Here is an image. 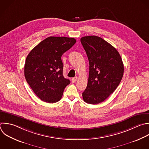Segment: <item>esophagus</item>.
Listing matches in <instances>:
<instances>
[{"label": "esophagus", "instance_id": "esophagus-1", "mask_svg": "<svg viewBox=\"0 0 149 149\" xmlns=\"http://www.w3.org/2000/svg\"><path fill=\"white\" fill-rule=\"evenodd\" d=\"M77 80V77H75L72 79V83L76 82Z\"/></svg>", "mask_w": 149, "mask_h": 149}]
</instances>
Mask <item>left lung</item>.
I'll use <instances>...</instances> for the list:
<instances>
[{"label":"left lung","mask_w":149,"mask_h":149,"mask_svg":"<svg viewBox=\"0 0 149 149\" xmlns=\"http://www.w3.org/2000/svg\"><path fill=\"white\" fill-rule=\"evenodd\" d=\"M89 61V76L83 100L97 104L105 100L118 86L124 67L118 51L102 38L94 36L81 38Z\"/></svg>","instance_id":"1"}]
</instances>
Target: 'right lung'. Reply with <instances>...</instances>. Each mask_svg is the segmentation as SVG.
Here are the masks:
<instances>
[{"instance_id": "obj_1", "label": "right lung", "mask_w": 149, "mask_h": 149, "mask_svg": "<svg viewBox=\"0 0 149 149\" xmlns=\"http://www.w3.org/2000/svg\"><path fill=\"white\" fill-rule=\"evenodd\" d=\"M73 38L49 37L40 42L29 54L24 76L37 96L48 103L59 101L70 80L63 75L62 55L76 43Z\"/></svg>"}]
</instances>
